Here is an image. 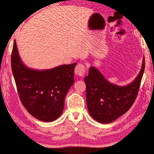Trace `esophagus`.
I'll use <instances>...</instances> for the list:
<instances>
[{"label":"esophagus","mask_w":154,"mask_h":154,"mask_svg":"<svg viewBox=\"0 0 154 154\" xmlns=\"http://www.w3.org/2000/svg\"><path fill=\"white\" fill-rule=\"evenodd\" d=\"M85 69L86 68L84 65L79 63L75 67V69H74V72H75L76 75L79 76H83L85 74Z\"/></svg>","instance_id":"obj_1"}]
</instances>
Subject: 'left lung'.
I'll return each mask as SVG.
<instances>
[{"instance_id": "1", "label": "left lung", "mask_w": 154, "mask_h": 154, "mask_svg": "<svg viewBox=\"0 0 154 154\" xmlns=\"http://www.w3.org/2000/svg\"><path fill=\"white\" fill-rule=\"evenodd\" d=\"M144 64L143 57L142 67L137 76L124 87L109 82L98 70L91 67L85 82L87 105L93 119L101 123H109L127 112L137 97Z\"/></svg>"}]
</instances>
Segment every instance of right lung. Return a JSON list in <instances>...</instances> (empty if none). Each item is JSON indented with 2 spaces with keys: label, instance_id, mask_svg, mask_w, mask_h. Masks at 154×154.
I'll return each instance as SVG.
<instances>
[{
  "label": "right lung",
  "instance_id": "right-lung-1",
  "mask_svg": "<svg viewBox=\"0 0 154 154\" xmlns=\"http://www.w3.org/2000/svg\"><path fill=\"white\" fill-rule=\"evenodd\" d=\"M11 69L22 105L33 117L44 122L59 118L64 100L74 82V71L77 63L38 71L22 63L14 41Z\"/></svg>",
  "mask_w": 154,
  "mask_h": 154
}]
</instances>
